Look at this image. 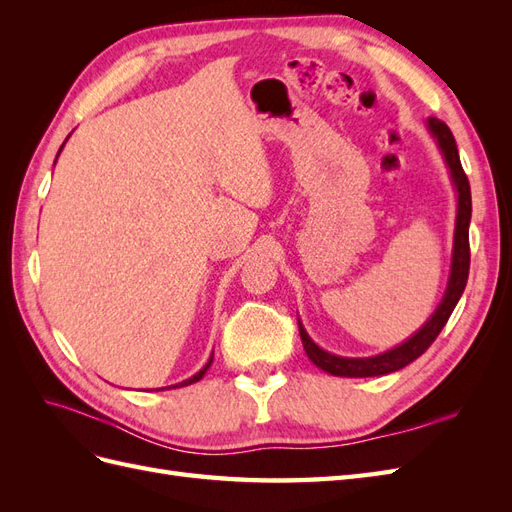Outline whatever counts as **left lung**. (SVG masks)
<instances>
[{
  "instance_id": "obj_1",
  "label": "left lung",
  "mask_w": 512,
  "mask_h": 512,
  "mask_svg": "<svg viewBox=\"0 0 512 512\" xmlns=\"http://www.w3.org/2000/svg\"><path fill=\"white\" fill-rule=\"evenodd\" d=\"M429 130L436 136V141L444 153V160L451 168V177L457 185L459 192V205H457V226H455V252H453V269H451V280H448V288L436 314L429 318L425 327L412 335L406 344H401L389 352L369 356V359H344V356H335L318 348L312 339L307 337L305 329L299 324L301 342L307 352L309 359L320 369L329 371L333 376H346V378H369V376H384L406 367L414 359H418L440 335L444 324L451 318L453 309L461 297V292L466 290L468 284V273H470V218H472V196H470V181L463 173L461 160L455 145V136L448 130L446 123L440 119L431 117L429 119Z\"/></svg>"
}]
</instances>
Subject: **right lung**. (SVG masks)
<instances>
[{
	"mask_svg": "<svg viewBox=\"0 0 512 512\" xmlns=\"http://www.w3.org/2000/svg\"><path fill=\"white\" fill-rule=\"evenodd\" d=\"M59 151H61V149H59ZM211 361H213V356H211V359H209V363H207V365H205L203 369H200V371H198V374H196V376H192V378H188V380H183V382H179V384H175V386H188V384H192V382H198L200 378H203V376H205V371L209 369Z\"/></svg>",
	"mask_w": 512,
	"mask_h": 512,
	"instance_id": "add662e5",
	"label": "right lung"
}]
</instances>
